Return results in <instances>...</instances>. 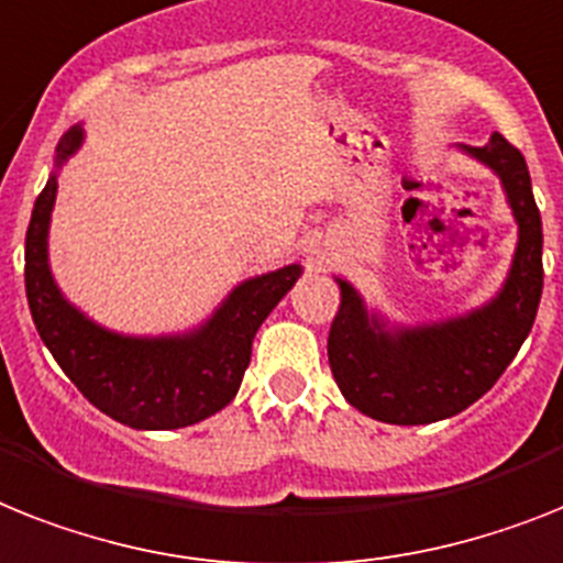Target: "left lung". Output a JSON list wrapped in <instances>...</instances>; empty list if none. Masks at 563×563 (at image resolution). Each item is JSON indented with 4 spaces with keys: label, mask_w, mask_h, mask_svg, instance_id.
<instances>
[{
    "label": "left lung",
    "mask_w": 563,
    "mask_h": 563,
    "mask_svg": "<svg viewBox=\"0 0 563 563\" xmlns=\"http://www.w3.org/2000/svg\"><path fill=\"white\" fill-rule=\"evenodd\" d=\"M504 184L518 221V247L504 287L483 308L443 322L388 324L354 285L336 278L342 301L328 336V362L342 397L391 426H422L460 415L498 383L532 331L543 290V232L527 161L504 134L486 146H457Z\"/></svg>",
    "instance_id": "8db88e82"
}]
</instances>
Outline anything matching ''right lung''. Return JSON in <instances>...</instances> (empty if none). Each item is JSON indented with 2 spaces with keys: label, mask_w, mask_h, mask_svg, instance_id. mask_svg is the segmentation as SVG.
<instances>
[{
  "label": "right lung",
  "mask_w": 563,
  "mask_h": 563,
  "mask_svg": "<svg viewBox=\"0 0 563 563\" xmlns=\"http://www.w3.org/2000/svg\"><path fill=\"white\" fill-rule=\"evenodd\" d=\"M82 125L57 143L54 166L82 146ZM57 169L40 192L25 235V292L36 331L59 368L111 420L129 429L169 431L230 406L250 365L255 331L301 276L299 264L247 278L195 331L175 336H123L88 319L65 299L48 267L51 209Z\"/></svg>",
  "instance_id": "add662e5"
}]
</instances>
